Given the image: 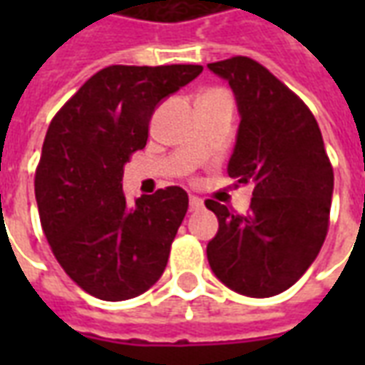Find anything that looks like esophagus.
<instances>
[{
    "label": "esophagus",
    "mask_w": 365,
    "mask_h": 365,
    "mask_svg": "<svg viewBox=\"0 0 365 365\" xmlns=\"http://www.w3.org/2000/svg\"><path fill=\"white\" fill-rule=\"evenodd\" d=\"M203 207V199L195 197V195H191L190 197V211H199Z\"/></svg>",
    "instance_id": "34e87169"
}]
</instances>
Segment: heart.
I'll return each mask as SVG.
<instances>
[{
	"mask_svg": "<svg viewBox=\"0 0 365 365\" xmlns=\"http://www.w3.org/2000/svg\"><path fill=\"white\" fill-rule=\"evenodd\" d=\"M213 91H222V90H207V91H203L201 96H205V93H213Z\"/></svg>",
	"mask_w": 365,
	"mask_h": 365,
	"instance_id": "obj_1",
	"label": "heart"
}]
</instances>
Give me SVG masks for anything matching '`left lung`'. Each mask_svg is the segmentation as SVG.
<instances>
[{
    "label": "left lung",
    "instance_id": "1",
    "mask_svg": "<svg viewBox=\"0 0 365 365\" xmlns=\"http://www.w3.org/2000/svg\"><path fill=\"white\" fill-rule=\"evenodd\" d=\"M235 91L240 113L229 175L252 185L246 215L219 201L207 260L227 287L246 297L289 289L313 264L329 232L334 174L321 128L303 99L248 56L209 64Z\"/></svg>",
    "mask_w": 365,
    "mask_h": 365
}]
</instances>
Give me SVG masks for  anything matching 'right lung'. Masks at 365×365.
Returning a JSON list of instances; mask_svg holds the SVG:
<instances>
[{"instance_id": "add662e5", "label": "right lung", "mask_w": 365, "mask_h": 365, "mask_svg": "<svg viewBox=\"0 0 365 365\" xmlns=\"http://www.w3.org/2000/svg\"><path fill=\"white\" fill-rule=\"evenodd\" d=\"M201 72L197 64L107 66L51 120L35 172L38 217L54 258L93 297L133 299L166 269L187 193L170 185L128 205L123 166L146 146L156 105Z\"/></svg>"}]
</instances>
